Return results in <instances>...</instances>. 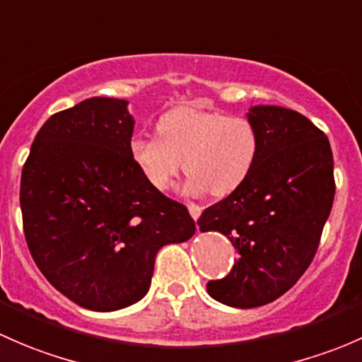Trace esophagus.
I'll list each match as a JSON object with an SVG mask.
<instances>
[{
    "label": "esophagus",
    "instance_id": "1",
    "mask_svg": "<svg viewBox=\"0 0 362 362\" xmlns=\"http://www.w3.org/2000/svg\"><path fill=\"white\" fill-rule=\"evenodd\" d=\"M188 211H189V214H192V218L195 219V221L200 218V214H202V207L197 206V204H188Z\"/></svg>",
    "mask_w": 362,
    "mask_h": 362
}]
</instances>
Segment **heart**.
<instances>
[{
  "mask_svg": "<svg viewBox=\"0 0 362 362\" xmlns=\"http://www.w3.org/2000/svg\"><path fill=\"white\" fill-rule=\"evenodd\" d=\"M156 137H132L129 155L144 180L167 192L185 167L189 193L226 197L251 174L259 136L251 120L176 107L156 122Z\"/></svg>",
  "mask_w": 362,
  "mask_h": 362,
  "instance_id": "b5f03b06",
  "label": "heart"
}]
</instances>
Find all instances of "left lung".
<instances>
[{
    "instance_id": "left-lung-1",
    "label": "left lung",
    "mask_w": 362,
    "mask_h": 362,
    "mask_svg": "<svg viewBox=\"0 0 362 362\" xmlns=\"http://www.w3.org/2000/svg\"><path fill=\"white\" fill-rule=\"evenodd\" d=\"M259 136L249 177L202 212L200 232L228 237L238 258L225 279L209 281L219 303L255 308L293 288L314 259L333 207V153L324 132L298 111L252 106Z\"/></svg>"
}]
</instances>
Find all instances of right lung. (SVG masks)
<instances>
[{
  "mask_svg": "<svg viewBox=\"0 0 362 362\" xmlns=\"http://www.w3.org/2000/svg\"><path fill=\"white\" fill-rule=\"evenodd\" d=\"M129 100L90 98L36 134L22 169L21 209L33 259L80 307L113 312L146 296L156 252L195 233L182 204L134 165Z\"/></svg>",
  "mask_w": 362,
  "mask_h": 362,
  "instance_id": "right-lung-1",
  "label": "right lung"
}]
</instances>
